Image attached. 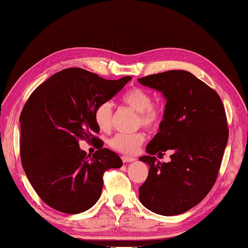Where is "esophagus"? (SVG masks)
<instances>
[{"mask_svg":"<svg viewBox=\"0 0 248 248\" xmlns=\"http://www.w3.org/2000/svg\"><path fill=\"white\" fill-rule=\"evenodd\" d=\"M121 159H123L124 163H132V161L136 160V158H133V157H129V156H123L121 157Z\"/></svg>","mask_w":248,"mask_h":248,"instance_id":"1","label":"esophagus"}]
</instances>
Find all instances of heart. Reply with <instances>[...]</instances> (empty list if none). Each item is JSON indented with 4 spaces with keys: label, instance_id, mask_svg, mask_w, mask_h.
<instances>
[{
    "label": "heart",
    "instance_id": "1",
    "mask_svg": "<svg viewBox=\"0 0 248 248\" xmlns=\"http://www.w3.org/2000/svg\"><path fill=\"white\" fill-rule=\"evenodd\" d=\"M121 101L130 108L137 111L136 123L147 129L158 128L165 116V105L153 101L152 94L147 90L133 87L125 91ZM94 121L102 131H109L112 124V105L110 102L98 104L94 111ZM145 141V134L142 131L131 133H117L109 139V146L125 155H132Z\"/></svg>",
    "mask_w": 248,
    "mask_h": 248
}]
</instances>
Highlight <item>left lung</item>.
<instances>
[{
  "mask_svg": "<svg viewBox=\"0 0 248 248\" xmlns=\"http://www.w3.org/2000/svg\"><path fill=\"white\" fill-rule=\"evenodd\" d=\"M138 81L167 98L159 132L140 160L150 165L139 188L142 204L163 216L180 215L205 199L217 180L229 129L221 98L214 89L186 70H169ZM173 151L170 163L156 154Z\"/></svg>",
  "mask_w": 248,
  "mask_h": 248,
  "instance_id": "1",
  "label": "left lung"
}]
</instances>
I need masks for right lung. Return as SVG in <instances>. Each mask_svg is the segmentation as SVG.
<instances>
[{
	"instance_id": "add662e5",
	"label": "right lung",
	"mask_w": 248,
	"mask_h": 248,
	"mask_svg": "<svg viewBox=\"0 0 248 248\" xmlns=\"http://www.w3.org/2000/svg\"><path fill=\"white\" fill-rule=\"evenodd\" d=\"M132 77L106 80L82 68L60 71L31 93L20 114V159L40 199L64 214H80L98 201L106 170L123 160L95 134L98 104L109 101ZM84 139L98 151L78 147Z\"/></svg>"
}]
</instances>
